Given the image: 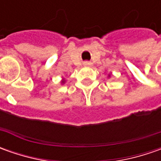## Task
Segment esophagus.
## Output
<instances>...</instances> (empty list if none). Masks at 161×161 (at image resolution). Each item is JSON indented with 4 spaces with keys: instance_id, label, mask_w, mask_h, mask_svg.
Returning <instances> with one entry per match:
<instances>
[{
    "instance_id": "obj_1",
    "label": "esophagus",
    "mask_w": 161,
    "mask_h": 161,
    "mask_svg": "<svg viewBox=\"0 0 161 161\" xmlns=\"http://www.w3.org/2000/svg\"><path fill=\"white\" fill-rule=\"evenodd\" d=\"M83 65L84 66H89V65H90V62H84Z\"/></svg>"
}]
</instances>
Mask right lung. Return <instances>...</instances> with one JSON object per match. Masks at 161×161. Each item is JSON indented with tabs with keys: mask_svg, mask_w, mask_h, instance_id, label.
<instances>
[{
	"mask_svg": "<svg viewBox=\"0 0 161 161\" xmlns=\"http://www.w3.org/2000/svg\"><path fill=\"white\" fill-rule=\"evenodd\" d=\"M63 82H64V81H63Z\"/></svg>",
	"mask_w": 161,
	"mask_h": 161,
	"instance_id": "right-lung-1",
	"label": "right lung"
}]
</instances>
